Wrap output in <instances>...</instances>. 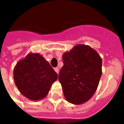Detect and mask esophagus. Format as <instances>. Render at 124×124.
<instances>
[{
	"label": "esophagus",
	"instance_id": "obj_1",
	"mask_svg": "<svg viewBox=\"0 0 124 124\" xmlns=\"http://www.w3.org/2000/svg\"><path fill=\"white\" fill-rule=\"evenodd\" d=\"M54 71L57 73V74H58V72H59V69H58V68H54Z\"/></svg>",
	"mask_w": 124,
	"mask_h": 124
}]
</instances>
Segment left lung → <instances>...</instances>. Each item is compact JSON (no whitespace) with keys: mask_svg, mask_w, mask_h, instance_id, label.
<instances>
[{"mask_svg":"<svg viewBox=\"0 0 124 124\" xmlns=\"http://www.w3.org/2000/svg\"><path fill=\"white\" fill-rule=\"evenodd\" d=\"M64 66L58 79L68 101L74 104L87 102L94 95L102 75V59L91 46L78 45L62 56Z\"/></svg>","mask_w":124,"mask_h":124,"instance_id":"left-lung-1","label":"left lung"}]
</instances>
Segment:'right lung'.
<instances>
[{"label": "right lung", "instance_id": "1", "mask_svg": "<svg viewBox=\"0 0 124 124\" xmlns=\"http://www.w3.org/2000/svg\"><path fill=\"white\" fill-rule=\"evenodd\" d=\"M14 79L23 95L29 100L38 101L48 95L58 75L43 56L29 53L16 64Z\"/></svg>", "mask_w": 124, "mask_h": 124}]
</instances>
